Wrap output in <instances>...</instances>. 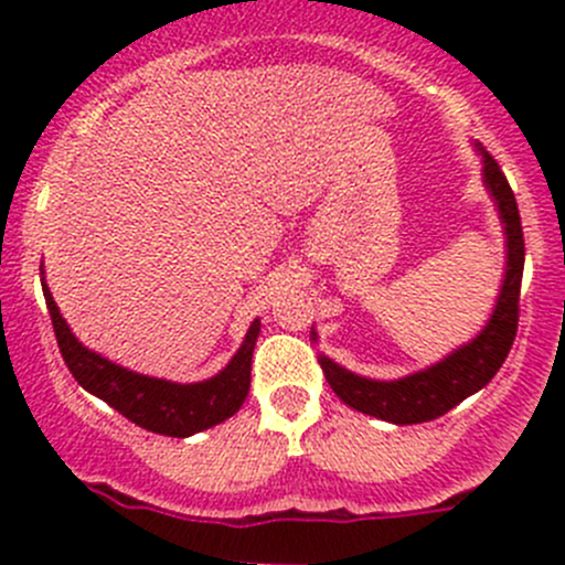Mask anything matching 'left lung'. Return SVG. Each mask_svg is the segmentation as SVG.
Returning a JSON list of instances; mask_svg holds the SVG:
<instances>
[{
  "instance_id": "1",
  "label": "left lung",
  "mask_w": 565,
  "mask_h": 565,
  "mask_svg": "<svg viewBox=\"0 0 565 565\" xmlns=\"http://www.w3.org/2000/svg\"><path fill=\"white\" fill-rule=\"evenodd\" d=\"M481 156L483 182H487L489 193H492L494 204H498L500 218L505 224V248H509L498 306H494L489 322L483 324V330L470 344L459 347L446 361L435 363V366L424 369V372L409 374V377L393 380V383L358 377V374L347 372V369H341L330 358H319V366H322L330 388H333L341 402L350 404L358 413L374 415V418L391 420V424L398 426L435 420L446 415L448 409L457 407L459 402H465L470 393L481 391L498 374L505 358H509V350L516 335V322H520L525 237H522L520 207H516L509 180H505L498 161L489 152L481 150Z\"/></svg>"
}]
</instances>
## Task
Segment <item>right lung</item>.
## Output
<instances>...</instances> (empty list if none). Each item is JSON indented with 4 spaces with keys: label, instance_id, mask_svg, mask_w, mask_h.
I'll list each match as a JSON object with an SVG mask.
<instances>
[{
    "label": "right lung",
    "instance_id": "right-lung-1",
    "mask_svg": "<svg viewBox=\"0 0 565 565\" xmlns=\"http://www.w3.org/2000/svg\"><path fill=\"white\" fill-rule=\"evenodd\" d=\"M43 295L51 324H54L56 344H60L62 358H65L76 383L93 396L104 398L108 407H114L141 429L167 437H191L232 418L246 402L250 388V355H254L256 335H259V319L250 322L246 341L235 352V358L226 363L224 372L204 380V383L180 385L128 372V369L106 361L98 352L87 350L62 319L45 281Z\"/></svg>",
    "mask_w": 565,
    "mask_h": 565
}]
</instances>
